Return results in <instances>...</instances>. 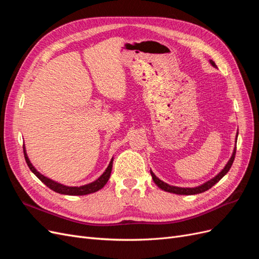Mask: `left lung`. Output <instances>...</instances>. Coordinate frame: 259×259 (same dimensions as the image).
Wrapping results in <instances>:
<instances>
[{
	"instance_id": "1",
	"label": "left lung",
	"mask_w": 259,
	"mask_h": 259,
	"mask_svg": "<svg viewBox=\"0 0 259 259\" xmlns=\"http://www.w3.org/2000/svg\"><path fill=\"white\" fill-rule=\"evenodd\" d=\"M210 64L213 65L214 67H216L215 62L213 60H210ZM236 151H237V147L234 148L233 150V153H232V156L230 158V160L228 161V163H227V165L225 166V168L219 173L216 177H214L213 179H210L209 182L203 184L202 186H199V187H195V188H179V187H174V186H169L165 183H163L162 180H160L158 177H156L152 171H150L151 173V176H152V179L153 182L155 183V185L158 186L159 188H161L162 190L164 191H167V192H170V193H175V194H185V195H191V194H198V193H202L204 192L206 190H208L209 188L213 187L215 184H217L219 180H221L227 173H228V170L230 169L232 163L234 161V158H236Z\"/></svg>"
}]
</instances>
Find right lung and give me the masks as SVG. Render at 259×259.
Returning a JSON list of instances; mask_svg holds the SVG:
<instances>
[{
  "label": "right lung",
  "mask_w": 259,
  "mask_h": 259,
  "mask_svg": "<svg viewBox=\"0 0 259 259\" xmlns=\"http://www.w3.org/2000/svg\"><path fill=\"white\" fill-rule=\"evenodd\" d=\"M23 154H25L26 162L28 164L29 168L31 169V171H32V173L38 179H40L43 184H45L46 186H48L50 189L54 190L55 192H57V193H61V194L84 195V194H90V193H93V192H96L99 189H101V188H103L107 184L109 178H110L111 169H112V161H113V159L111 160L110 164H109V166L105 170V173L101 175L97 180H95V182H93V183H91L89 185L81 186V187H68V186H64V185L54 182V180H52V179H50L48 177H45L42 174L38 173V171L33 167L32 164H31L30 161H29L28 156H27V153H26V150H25V146H23Z\"/></svg>",
  "instance_id": "add662e5"
}]
</instances>
